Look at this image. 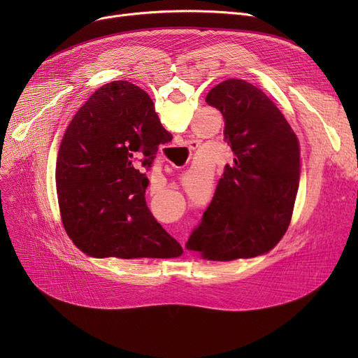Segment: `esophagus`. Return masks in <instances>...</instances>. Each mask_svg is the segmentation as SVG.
<instances>
[{"instance_id": "1", "label": "esophagus", "mask_w": 358, "mask_h": 358, "mask_svg": "<svg viewBox=\"0 0 358 358\" xmlns=\"http://www.w3.org/2000/svg\"><path fill=\"white\" fill-rule=\"evenodd\" d=\"M182 247H184V245H182Z\"/></svg>"}]
</instances>
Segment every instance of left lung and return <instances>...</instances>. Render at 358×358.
I'll return each mask as SVG.
<instances>
[{
  "label": "left lung",
  "mask_w": 358,
  "mask_h": 358,
  "mask_svg": "<svg viewBox=\"0 0 358 358\" xmlns=\"http://www.w3.org/2000/svg\"><path fill=\"white\" fill-rule=\"evenodd\" d=\"M206 103L224 120L234 152L208 210L187 242L212 261L252 258L273 250L286 234L300 177V149L277 106L255 85L227 80Z\"/></svg>",
  "instance_id": "obj_1"
}]
</instances>
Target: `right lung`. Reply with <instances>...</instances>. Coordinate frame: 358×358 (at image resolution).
<instances>
[{
    "instance_id": "add662e5",
    "label": "right lung",
    "mask_w": 358,
    "mask_h": 358,
    "mask_svg": "<svg viewBox=\"0 0 358 358\" xmlns=\"http://www.w3.org/2000/svg\"><path fill=\"white\" fill-rule=\"evenodd\" d=\"M154 101L138 85L99 88L71 120L56 159L64 228L91 257L174 258L182 254L148 209L149 169L158 146L173 138Z\"/></svg>"
}]
</instances>
